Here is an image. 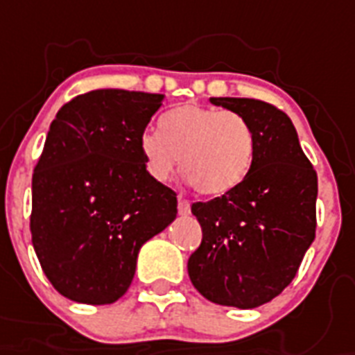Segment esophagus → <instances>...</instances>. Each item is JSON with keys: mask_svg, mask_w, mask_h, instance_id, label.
<instances>
[{"mask_svg": "<svg viewBox=\"0 0 355 355\" xmlns=\"http://www.w3.org/2000/svg\"><path fill=\"white\" fill-rule=\"evenodd\" d=\"M189 211H191V206H189L188 200L182 199V197H178V214H180V216H188Z\"/></svg>", "mask_w": 355, "mask_h": 355, "instance_id": "34e87169", "label": "esophagus"}]
</instances>
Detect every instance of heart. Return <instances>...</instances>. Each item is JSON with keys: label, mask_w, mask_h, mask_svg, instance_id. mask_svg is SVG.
Segmentation results:
<instances>
[{"label": "heart", "mask_w": 355, "mask_h": 355, "mask_svg": "<svg viewBox=\"0 0 355 355\" xmlns=\"http://www.w3.org/2000/svg\"><path fill=\"white\" fill-rule=\"evenodd\" d=\"M145 171L156 182L171 178L177 166L205 197L232 191L250 171L256 138L241 114L202 105H180L160 118V134L139 136Z\"/></svg>", "instance_id": "1"}]
</instances>
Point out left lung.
Instances as JSON below:
<instances>
[{"instance_id": "obj_1", "label": "left lung", "mask_w": 355, "mask_h": 355, "mask_svg": "<svg viewBox=\"0 0 355 355\" xmlns=\"http://www.w3.org/2000/svg\"><path fill=\"white\" fill-rule=\"evenodd\" d=\"M210 101L250 123L256 153L237 188L191 206L202 241L189 256L188 275L210 302L252 309L291 284L313 243L317 173L287 114L258 99Z\"/></svg>"}]
</instances>
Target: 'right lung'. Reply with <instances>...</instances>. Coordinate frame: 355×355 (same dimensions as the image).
<instances>
[{"label":"right lung","instance_id":"1","mask_svg":"<svg viewBox=\"0 0 355 355\" xmlns=\"http://www.w3.org/2000/svg\"><path fill=\"white\" fill-rule=\"evenodd\" d=\"M164 97L94 90L53 119L33 175L31 236L46 276L69 300L121 298L141 245L177 217V193L149 177L139 153Z\"/></svg>","mask_w":355,"mask_h":355}]
</instances>
